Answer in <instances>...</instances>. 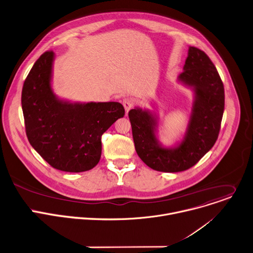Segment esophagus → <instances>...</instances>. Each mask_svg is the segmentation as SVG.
<instances>
[{"label":"esophagus","mask_w":253,"mask_h":253,"mask_svg":"<svg viewBox=\"0 0 253 253\" xmlns=\"http://www.w3.org/2000/svg\"><path fill=\"white\" fill-rule=\"evenodd\" d=\"M123 104H124V107L126 109V114L127 115L128 111L132 108L133 106V101L130 99V98H125L124 101H123Z\"/></svg>","instance_id":"esophagus-1"}]
</instances>
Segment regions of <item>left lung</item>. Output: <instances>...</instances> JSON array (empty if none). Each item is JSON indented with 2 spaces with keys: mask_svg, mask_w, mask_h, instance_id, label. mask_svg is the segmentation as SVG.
I'll use <instances>...</instances> for the list:
<instances>
[{
  "mask_svg": "<svg viewBox=\"0 0 253 253\" xmlns=\"http://www.w3.org/2000/svg\"><path fill=\"white\" fill-rule=\"evenodd\" d=\"M177 82L193 91V103L186 130L173 146L166 147L160 142V120L154 111L134 107L128 112L136 154L160 172H182L197 164L216 143L223 117L224 86L205 52L189 47Z\"/></svg>",
  "mask_w": 253,
  "mask_h": 253,
  "instance_id": "left-lung-1",
  "label": "left lung"
}]
</instances>
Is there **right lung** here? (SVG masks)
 I'll list each match as a JSON object with an SVG mask.
<instances>
[{"label":"right lung","instance_id":"add662e5","mask_svg":"<svg viewBox=\"0 0 253 253\" xmlns=\"http://www.w3.org/2000/svg\"><path fill=\"white\" fill-rule=\"evenodd\" d=\"M55 53L40 56L22 90L26 133L34 150L53 168L79 173L91 170L101 156V135L124 118L122 103L79 102L58 97L52 88Z\"/></svg>","mask_w":253,"mask_h":253}]
</instances>
